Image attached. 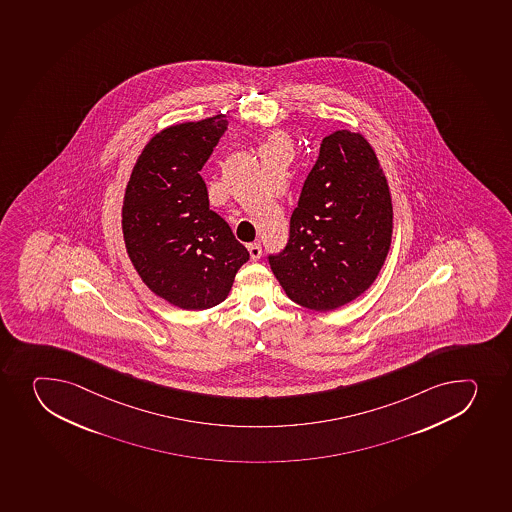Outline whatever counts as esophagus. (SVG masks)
<instances>
[{
  "instance_id": "obj_1",
  "label": "esophagus",
  "mask_w": 512,
  "mask_h": 512,
  "mask_svg": "<svg viewBox=\"0 0 512 512\" xmlns=\"http://www.w3.org/2000/svg\"><path fill=\"white\" fill-rule=\"evenodd\" d=\"M248 252H250V259L259 260L262 257V247L260 243H250L248 245Z\"/></svg>"
}]
</instances>
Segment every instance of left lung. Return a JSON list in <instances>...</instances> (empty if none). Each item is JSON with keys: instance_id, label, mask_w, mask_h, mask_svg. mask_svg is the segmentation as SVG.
Instances as JSON below:
<instances>
[{"instance_id": "left-lung-1", "label": "left lung", "mask_w": 512, "mask_h": 512, "mask_svg": "<svg viewBox=\"0 0 512 512\" xmlns=\"http://www.w3.org/2000/svg\"><path fill=\"white\" fill-rule=\"evenodd\" d=\"M392 238V200L379 160L360 133L337 130L320 143L289 242L269 255L285 294L305 309L349 304L377 279Z\"/></svg>"}]
</instances>
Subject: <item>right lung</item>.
Returning a JSON list of instances; mask_svg holds the SVG:
<instances>
[{
    "instance_id": "right-lung-1",
    "label": "right lung",
    "mask_w": 512,
    "mask_h": 512,
    "mask_svg": "<svg viewBox=\"0 0 512 512\" xmlns=\"http://www.w3.org/2000/svg\"><path fill=\"white\" fill-rule=\"evenodd\" d=\"M228 127L225 115L165 128L143 148L125 190L128 257L153 294L185 310L227 299L250 253L210 210L200 170Z\"/></svg>"
}]
</instances>
